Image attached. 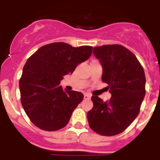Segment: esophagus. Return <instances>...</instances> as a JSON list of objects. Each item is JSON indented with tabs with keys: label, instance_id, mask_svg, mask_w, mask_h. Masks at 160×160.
<instances>
[{
	"label": "esophagus",
	"instance_id": "1",
	"mask_svg": "<svg viewBox=\"0 0 160 160\" xmlns=\"http://www.w3.org/2000/svg\"><path fill=\"white\" fill-rule=\"evenodd\" d=\"M84 99H86V100L90 99V98H91V95H90V94H88V93L84 94Z\"/></svg>",
	"mask_w": 160,
	"mask_h": 160
}]
</instances>
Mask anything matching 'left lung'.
<instances>
[{
    "label": "left lung",
    "instance_id": "obj_1",
    "mask_svg": "<svg viewBox=\"0 0 160 160\" xmlns=\"http://www.w3.org/2000/svg\"><path fill=\"white\" fill-rule=\"evenodd\" d=\"M102 66V81L108 84L112 97L104 101L92 97V109L87 118L90 128L97 134L113 136L124 131L139 113L145 97L146 77L135 55L121 45L93 48Z\"/></svg>",
    "mask_w": 160,
    "mask_h": 160
}]
</instances>
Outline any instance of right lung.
<instances>
[{
    "mask_svg": "<svg viewBox=\"0 0 160 160\" xmlns=\"http://www.w3.org/2000/svg\"><path fill=\"white\" fill-rule=\"evenodd\" d=\"M92 50L89 46L73 47L64 42H53L40 47L27 59L19 81L21 102L38 128L55 131L68 123L84 95L63 90L60 81L89 58Z\"/></svg>",
    "mask_w": 160,
    "mask_h": 160,
    "instance_id": "add662e5",
    "label": "right lung"
}]
</instances>
